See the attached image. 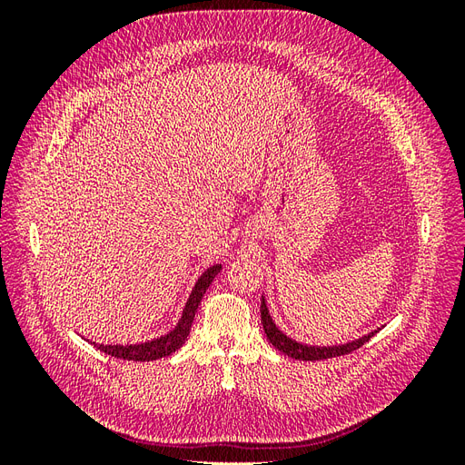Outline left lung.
<instances>
[{
	"instance_id": "obj_1",
	"label": "left lung",
	"mask_w": 465,
	"mask_h": 465,
	"mask_svg": "<svg viewBox=\"0 0 465 465\" xmlns=\"http://www.w3.org/2000/svg\"><path fill=\"white\" fill-rule=\"evenodd\" d=\"M260 312H262V326H263V331L267 335V340L272 341V345L275 349H279L281 353H285L287 357L291 359H297V361H323V359H331V357H341V355H347V353H353V351H357L359 347H362L364 343H367L371 337L374 335L369 333L364 337H359V340L351 341V343H345V345H335V347H314V345H302L299 341L291 340V337H287L283 331H281L272 316H270V311H267L265 306V299L262 297V306H260Z\"/></svg>"
}]
</instances>
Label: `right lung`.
<instances>
[{"label": "right lung", "instance_id": "1", "mask_svg": "<svg viewBox=\"0 0 465 465\" xmlns=\"http://www.w3.org/2000/svg\"><path fill=\"white\" fill-rule=\"evenodd\" d=\"M221 272V263L207 267V272H203V275L198 279L195 283L190 299L186 302L184 312H182V318L178 320L176 328L173 331H168L163 337H157L153 341H145V343H137V345H103V343H94L96 349L104 351L106 355H112L116 359H124V361H157L163 357L173 355L176 349H180L184 345V341L188 340V333L192 328V322L195 312H198V306L203 299V294L207 291V287L211 285V281L215 279V275Z\"/></svg>", "mask_w": 465, "mask_h": 465}]
</instances>
